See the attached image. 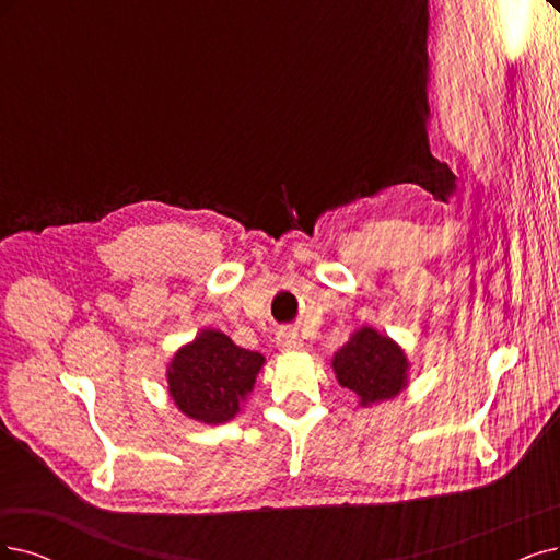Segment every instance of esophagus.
<instances>
[{"instance_id":"esophagus-1","label":"esophagus","mask_w":560,"mask_h":560,"mask_svg":"<svg viewBox=\"0 0 560 560\" xmlns=\"http://www.w3.org/2000/svg\"><path fill=\"white\" fill-rule=\"evenodd\" d=\"M277 343L285 353H293V350H302V339L298 335V329L293 327H281L277 332Z\"/></svg>"}]
</instances>
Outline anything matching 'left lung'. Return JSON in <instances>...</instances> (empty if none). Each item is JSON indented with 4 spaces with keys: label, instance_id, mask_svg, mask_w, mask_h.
Returning <instances> with one entry per match:
<instances>
[{
    "label": "left lung",
    "instance_id": "obj_1",
    "mask_svg": "<svg viewBox=\"0 0 560 560\" xmlns=\"http://www.w3.org/2000/svg\"><path fill=\"white\" fill-rule=\"evenodd\" d=\"M339 383L353 389L362 404L392 399L406 387L408 362L404 350L376 329L362 327L335 355Z\"/></svg>",
    "mask_w": 560,
    "mask_h": 560
}]
</instances>
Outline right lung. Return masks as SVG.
<instances>
[{"mask_svg":"<svg viewBox=\"0 0 560 560\" xmlns=\"http://www.w3.org/2000/svg\"><path fill=\"white\" fill-rule=\"evenodd\" d=\"M262 362L260 353L235 346L217 329H205L175 355L168 369L171 397L184 416L198 422H228L254 389Z\"/></svg>","mask_w":560,"mask_h":560,"instance_id":"obj_1","label":"right lung"}]
</instances>
